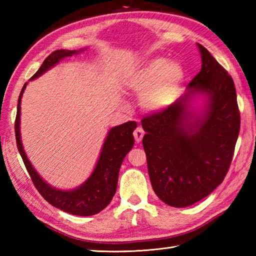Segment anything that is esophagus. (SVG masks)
<instances>
[{"instance_id":"34e87169","label":"esophagus","mask_w":256,"mask_h":256,"mask_svg":"<svg viewBox=\"0 0 256 256\" xmlns=\"http://www.w3.org/2000/svg\"><path fill=\"white\" fill-rule=\"evenodd\" d=\"M133 134H134V138H135V140H136V143L142 142L143 136H144V131L142 128H140V126L136 128V130H135Z\"/></svg>"}]
</instances>
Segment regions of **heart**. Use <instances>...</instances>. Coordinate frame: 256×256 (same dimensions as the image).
Wrapping results in <instances>:
<instances>
[{"label": "heart", "mask_w": 256, "mask_h": 256, "mask_svg": "<svg viewBox=\"0 0 256 256\" xmlns=\"http://www.w3.org/2000/svg\"><path fill=\"white\" fill-rule=\"evenodd\" d=\"M184 81V69L180 62L155 58L138 69L128 79V88L143 94V106L158 112L172 106L180 94Z\"/></svg>", "instance_id": "1"}]
</instances>
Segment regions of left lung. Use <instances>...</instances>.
I'll return each instance as SVG.
<instances>
[{"instance_id":"obj_1","label":"left lung","mask_w":256,"mask_h":256,"mask_svg":"<svg viewBox=\"0 0 256 256\" xmlns=\"http://www.w3.org/2000/svg\"><path fill=\"white\" fill-rule=\"evenodd\" d=\"M201 70L172 106L142 120L152 187L162 201L184 208L224 182L240 132L234 82L206 48ZM204 98L202 108L194 98Z\"/></svg>"}]
</instances>
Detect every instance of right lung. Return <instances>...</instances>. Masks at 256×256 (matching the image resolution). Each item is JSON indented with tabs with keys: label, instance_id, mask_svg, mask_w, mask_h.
Wrapping results in <instances>:
<instances>
[{
	"label": "right lung",
	"instance_id": "add662e5",
	"mask_svg": "<svg viewBox=\"0 0 256 256\" xmlns=\"http://www.w3.org/2000/svg\"><path fill=\"white\" fill-rule=\"evenodd\" d=\"M84 50H86V48L80 50H55L45 59L40 68L37 70V72L32 76L30 80L40 77L42 74L56 66L62 59L77 55ZM26 86L27 82L24 84L18 96V113H16L15 120V136L18 152L36 189L52 206L67 212V214L82 216L99 214L111 202L113 196L116 192L120 167L122 165L124 157L132 150L134 145L133 132L138 126L136 122L130 121L123 123L112 128L108 132L94 170L84 184L70 190L58 189L45 182L36 172L30 160L27 158L23 143H22L20 128V101Z\"/></svg>",
	"mask_w": 256,
	"mask_h": 256
}]
</instances>
